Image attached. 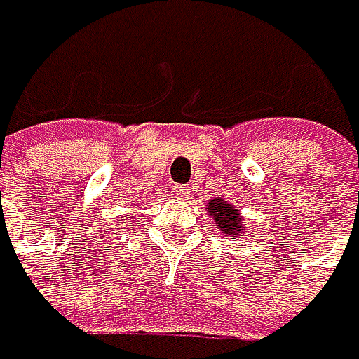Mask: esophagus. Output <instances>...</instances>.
Listing matches in <instances>:
<instances>
[{"label":"esophagus","mask_w":359,"mask_h":359,"mask_svg":"<svg viewBox=\"0 0 359 359\" xmlns=\"http://www.w3.org/2000/svg\"><path fill=\"white\" fill-rule=\"evenodd\" d=\"M174 194L178 198H187L189 196V187L187 185H174Z\"/></svg>","instance_id":"34e87169"}]
</instances>
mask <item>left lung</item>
I'll return each mask as SVG.
<instances>
[{
	"instance_id": "8db88e82",
	"label": "left lung",
	"mask_w": 359,
	"mask_h": 359,
	"mask_svg": "<svg viewBox=\"0 0 359 359\" xmlns=\"http://www.w3.org/2000/svg\"><path fill=\"white\" fill-rule=\"evenodd\" d=\"M208 215L210 219L217 223V230L225 236H239L243 239L245 234V219L241 217V212L236 210V205L228 203L223 198H212L208 201Z\"/></svg>"
}]
</instances>
